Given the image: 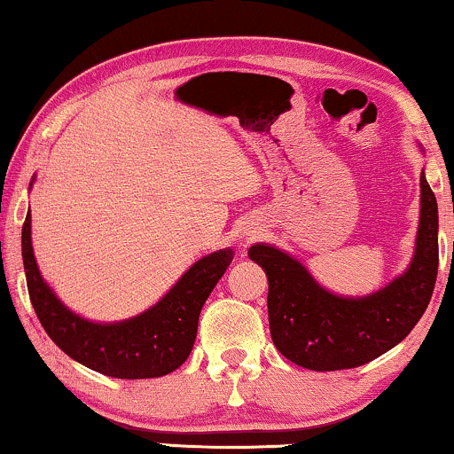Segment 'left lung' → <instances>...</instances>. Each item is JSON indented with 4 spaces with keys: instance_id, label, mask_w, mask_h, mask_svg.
<instances>
[{
    "instance_id": "obj_1",
    "label": "left lung",
    "mask_w": 454,
    "mask_h": 454,
    "mask_svg": "<svg viewBox=\"0 0 454 454\" xmlns=\"http://www.w3.org/2000/svg\"><path fill=\"white\" fill-rule=\"evenodd\" d=\"M250 258L269 277L272 343L289 362L316 372L357 368L401 343L424 316L438 275V204L421 171V219L415 258L382 291L345 300L322 289L308 270L272 246Z\"/></svg>"
}]
</instances>
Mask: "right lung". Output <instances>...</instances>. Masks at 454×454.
<instances>
[{
    "label": "right lung",
    "mask_w": 454,
    "mask_h": 454,
    "mask_svg": "<svg viewBox=\"0 0 454 454\" xmlns=\"http://www.w3.org/2000/svg\"><path fill=\"white\" fill-rule=\"evenodd\" d=\"M22 260L30 303L53 343L86 368L138 380L169 374L188 359L200 309L231 264L233 252L219 250L198 260L157 306L120 325H92L53 295L33 254L30 215L22 225Z\"/></svg>",
    "instance_id": "1"
}]
</instances>
